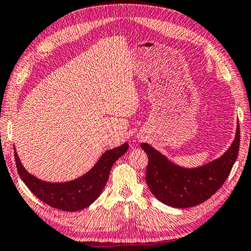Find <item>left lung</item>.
<instances>
[{
	"instance_id": "left-lung-1",
	"label": "left lung",
	"mask_w": 251,
	"mask_h": 251,
	"mask_svg": "<svg viewBox=\"0 0 251 251\" xmlns=\"http://www.w3.org/2000/svg\"><path fill=\"white\" fill-rule=\"evenodd\" d=\"M240 146V128L225 155L194 169L178 167L147 144L141 148L148 156L146 182L160 202L173 207H192L209 200L228 178Z\"/></svg>"
}]
</instances>
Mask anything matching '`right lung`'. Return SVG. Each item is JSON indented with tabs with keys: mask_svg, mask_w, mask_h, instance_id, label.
Instances as JSON below:
<instances>
[{
	"mask_svg": "<svg viewBox=\"0 0 251 251\" xmlns=\"http://www.w3.org/2000/svg\"><path fill=\"white\" fill-rule=\"evenodd\" d=\"M128 144L107 150L86 175L67 183H47L30 175L23 168L17 152L14 151L15 165L19 175L34 196L49 206L61 211H79L91 205L101 194L109 179L113 164L126 152Z\"/></svg>",
	"mask_w": 251,
	"mask_h": 251,
	"instance_id": "1",
	"label": "right lung"
}]
</instances>
